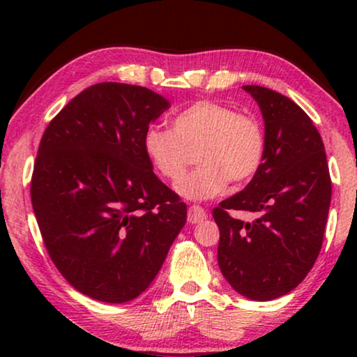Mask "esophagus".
<instances>
[{
    "instance_id": "obj_1",
    "label": "esophagus",
    "mask_w": 357,
    "mask_h": 357,
    "mask_svg": "<svg viewBox=\"0 0 357 357\" xmlns=\"http://www.w3.org/2000/svg\"><path fill=\"white\" fill-rule=\"evenodd\" d=\"M206 218H208V213L204 211L202 206H198V204H193V206L188 208V221L192 224L202 222Z\"/></svg>"
}]
</instances>
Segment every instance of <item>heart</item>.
Returning a JSON list of instances; mask_svg holds the SVG:
<instances>
[{
  "label": "heart",
  "mask_w": 357,
  "mask_h": 357,
  "mask_svg": "<svg viewBox=\"0 0 357 357\" xmlns=\"http://www.w3.org/2000/svg\"><path fill=\"white\" fill-rule=\"evenodd\" d=\"M143 148L158 172L178 182L197 153L199 167L178 183L190 199H208L255 177L265 155V131L255 116L231 105L199 100L180 112L172 130L151 126Z\"/></svg>",
  "instance_id": "heart-1"
}]
</instances>
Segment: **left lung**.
Masks as SVG:
<instances>
[{
  "label": "left lung",
  "mask_w": 357,
  "mask_h": 357,
  "mask_svg": "<svg viewBox=\"0 0 357 357\" xmlns=\"http://www.w3.org/2000/svg\"><path fill=\"white\" fill-rule=\"evenodd\" d=\"M243 89L265 120V155L250 183L213 209L218 263L238 294L271 301L299 286L319 257L331 178L324 141L309 115L268 87ZM234 211L252 212L256 219L237 220Z\"/></svg>",
  "instance_id": "obj_1"
}]
</instances>
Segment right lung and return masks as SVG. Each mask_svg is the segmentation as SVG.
Listing matches in <instances>:
<instances>
[{"label": "right lung", "instance_id": "right-lung-1", "mask_svg": "<svg viewBox=\"0 0 357 357\" xmlns=\"http://www.w3.org/2000/svg\"><path fill=\"white\" fill-rule=\"evenodd\" d=\"M167 109L148 87L99 82L43 131L31 180L38 229L61 276L96 301L121 304L148 289L187 222V204L143 148Z\"/></svg>", "mask_w": 357, "mask_h": 357}]
</instances>
